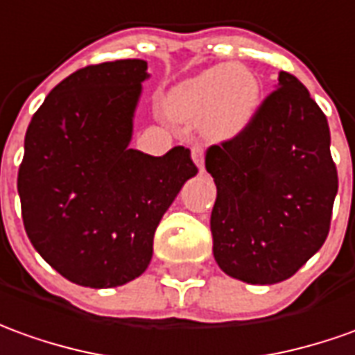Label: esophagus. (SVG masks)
<instances>
[{
    "instance_id": "esophagus-1",
    "label": "esophagus",
    "mask_w": 355,
    "mask_h": 355,
    "mask_svg": "<svg viewBox=\"0 0 355 355\" xmlns=\"http://www.w3.org/2000/svg\"><path fill=\"white\" fill-rule=\"evenodd\" d=\"M192 159H194V163L198 165L200 173H203V171H205V167H203V148L202 146H194V148H192Z\"/></svg>"
}]
</instances>
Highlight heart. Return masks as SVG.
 <instances>
[{
  "label": "heart",
  "instance_id": "1",
  "mask_svg": "<svg viewBox=\"0 0 355 355\" xmlns=\"http://www.w3.org/2000/svg\"><path fill=\"white\" fill-rule=\"evenodd\" d=\"M259 80L246 65L211 67L178 83L163 100V113L175 123H202L215 140L244 132L259 109Z\"/></svg>",
  "mask_w": 355,
  "mask_h": 355
}]
</instances>
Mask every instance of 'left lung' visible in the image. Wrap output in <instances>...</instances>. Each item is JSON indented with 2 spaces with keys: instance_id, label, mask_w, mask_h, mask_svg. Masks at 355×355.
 <instances>
[{
  "instance_id": "8db88e82",
  "label": "left lung",
  "mask_w": 355,
  "mask_h": 355,
  "mask_svg": "<svg viewBox=\"0 0 355 355\" xmlns=\"http://www.w3.org/2000/svg\"><path fill=\"white\" fill-rule=\"evenodd\" d=\"M205 169L217 186L213 255L229 277L286 281L323 246L338 175L327 117L296 76L279 73L246 130L207 150Z\"/></svg>"
}]
</instances>
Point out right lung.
I'll use <instances>...</instances> for the list:
<instances>
[{
  "label": "right lung",
  "mask_w": 355,
  "mask_h": 355,
  "mask_svg": "<svg viewBox=\"0 0 355 355\" xmlns=\"http://www.w3.org/2000/svg\"><path fill=\"white\" fill-rule=\"evenodd\" d=\"M142 59L78 69L34 113L17 188L24 230L67 281L111 288L140 277L153 234L198 173L190 150H132V119L148 78Z\"/></svg>",
  "instance_id": "add662e5"
}]
</instances>
